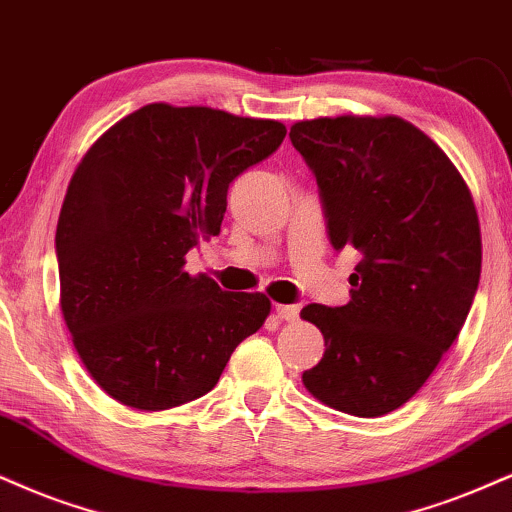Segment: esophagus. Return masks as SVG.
<instances>
[{"label": "esophagus", "mask_w": 512, "mask_h": 512, "mask_svg": "<svg viewBox=\"0 0 512 512\" xmlns=\"http://www.w3.org/2000/svg\"><path fill=\"white\" fill-rule=\"evenodd\" d=\"M275 313L280 320H287V323H292V320L299 318V306L294 304H275Z\"/></svg>", "instance_id": "34e87169"}]
</instances>
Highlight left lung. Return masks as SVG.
<instances>
[{"mask_svg": "<svg viewBox=\"0 0 512 512\" xmlns=\"http://www.w3.org/2000/svg\"><path fill=\"white\" fill-rule=\"evenodd\" d=\"M289 137L318 180L332 246L361 258L349 304L301 311L325 337L301 380L325 406L380 418L418 394L468 318L475 201L439 144L399 116L313 118Z\"/></svg>", "mask_w": 512, "mask_h": 512, "instance_id": "obj_1", "label": "left lung"}]
</instances>
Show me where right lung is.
Segmentation results:
<instances>
[{
    "label": "right lung",
    "mask_w": 512,
    "mask_h": 512,
    "mask_svg": "<svg viewBox=\"0 0 512 512\" xmlns=\"http://www.w3.org/2000/svg\"><path fill=\"white\" fill-rule=\"evenodd\" d=\"M280 121L208 106L147 104L85 151L56 225L61 313L92 380L137 410L216 387L232 351L270 315L185 270L220 232L227 187L280 147Z\"/></svg>",
    "instance_id": "obj_1"
}]
</instances>
